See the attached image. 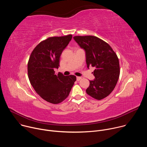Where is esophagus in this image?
Listing matches in <instances>:
<instances>
[{
    "label": "esophagus",
    "instance_id": "1",
    "mask_svg": "<svg viewBox=\"0 0 147 147\" xmlns=\"http://www.w3.org/2000/svg\"><path fill=\"white\" fill-rule=\"evenodd\" d=\"M81 79V77H77V81H80Z\"/></svg>",
    "mask_w": 147,
    "mask_h": 147
}]
</instances>
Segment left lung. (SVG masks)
I'll return each mask as SVG.
<instances>
[{
	"label": "left lung",
	"instance_id": "obj_1",
	"mask_svg": "<svg viewBox=\"0 0 147 147\" xmlns=\"http://www.w3.org/2000/svg\"><path fill=\"white\" fill-rule=\"evenodd\" d=\"M74 39L85 50L87 67H95V80L90 81L88 95L101 100L114 90L120 75L119 61L111 47L102 39L92 35L75 36Z\"/></svg>",
	"mask_w": 147,
	"mask_h": 147
}]
</instances>
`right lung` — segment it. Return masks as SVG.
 I'll return each mask as SVG.
<instances>
[{"instance_id": "add662e5", "label": "right lung", "mask_w": 147, "mask_h": 147, "mask_svg": "<svg viewBox=\"0 0 147 147\" xmlns=\"http://www.w3.org/2000/svg\"><path fill=\"white\" fill-rule=\"evenodd\" d=\"M72 35L49 37L41 41L32 51L28 62V76L35 92L46 101L57 104L69 95L76 77L55 74L60 57Z\"/></svg>"}]
</instances>
